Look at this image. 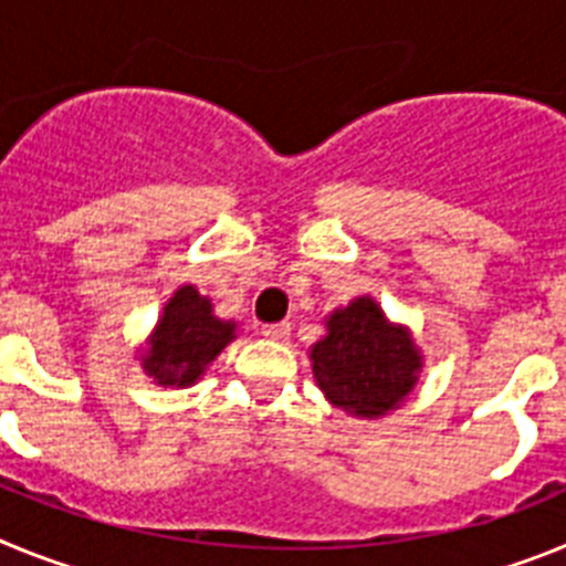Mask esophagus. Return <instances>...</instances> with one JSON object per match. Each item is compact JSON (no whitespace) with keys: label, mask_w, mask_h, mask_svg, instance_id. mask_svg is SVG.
I'll use <instances>...</instances> for the list:
<instances>
[{"label":"esophagus","mask_w":566,"mask_h":566,"mask_svg":"<svg viewBox=\"0 0 566 566\" xmlns=\"http://www.w3.org/2000/svg\"><path fill=\"white\" fill-rule=\"evenodd\" d=\"M289 332H292V326H289V323H269V326L260 328V334L269 339H286Z\"/></svg>","instance_id":"1"}]
</instances>
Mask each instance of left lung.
I'll return each mask as SVG.
<instances>
[{
  "mask_svg": "<svg viewBox=\"0 0 566 566\" xmlns=\"http://www.w3.org/2000/svg\"><path fill=\"white\" fill-rule=\"evenodd\" d=\"M326 328L312 348V368L328 402L374 419L411 394L422 359L408 332L391 326L374 300L357 297L337 308Z\"/></svg>",
  "mask_w": 566,
  "mask_h": 566,
  "instance_id": "left-lung-1",
  "label": "left lung"
}]
</instances>
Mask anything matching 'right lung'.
<instances>
[{
	"label": "right lung",
	"mask_w": 566,
	"mask_h": 566,
	"mask_svg": "<svg viewBox=\"0 0 566 566\" xmlns=\"http://www.w3.org/2000/svg\"><path fill=\"white\" fill-rule=\"evenodd\" d=\"M234 339V323H223L212 314V303L184 286L164 306V317L153 334L144 371L158 385L187 388L201 379L207 365Z\"/></svg>",
	"instance_id": "right-lung-1"
}]
</instances>
